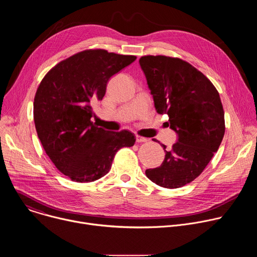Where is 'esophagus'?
Returning <instances> with one entry per match:
<instances>
[{
  "instance_id": "1",
  "label": "esophagus",
  "mask_w": 257,
  "mask_h": 257,
  "mask_svg": "<svg viewBox=\"0 0 257 257\" xmlns=\"http://www.w3.org/2000/svg\"><path fill=\"white\" fill-rule=\"evenodd\" d=\"M148 141V138L142 137V136H136V142H146Z\"/></svg>"
}]
</instances>
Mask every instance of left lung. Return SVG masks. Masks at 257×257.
I'll list each match as a JSON object with an SVG mask.
<instances>
[{
  "label": "left lung",
  "instance_id": "1",
  "mask_svg": "<svg viewBox=\"0 0 257 257\" xmlns=\"http://www.w3.org/2000/svg\"><path fill=\"white\" fill-rule=\"evenodd\" d=\"M139 64L157 112L169 116L168 126L178 134L163 164L145 174L161 187L180 188L203 172L221 145L226 129L221 97L202 72L180 58L148 55Z\"/></svg>",
  "mask_w": 257,
  "mask_h": 257
}]
</instances>
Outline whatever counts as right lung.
Masks as SVG:
<instances>
[{"instance_id": "obj_1", "label": "right lung", "mask_w": 257, "mask_h": 257, "mask_svg": "<svg viewBox=\"0 0 257 257\" xmlns=\"http://www.w3.org/2000/svg\"><path fill=\"white\" fill-rule=\"evenodd\" d=\"M135 60L102 49L85 50L54 66L36 90L33 119L38 136L56 168L72 181L101 178L116 153L134 145L130 131H106L91 118L92 105L102 99L108 79Z\"/></svg>"}]
</instances>
